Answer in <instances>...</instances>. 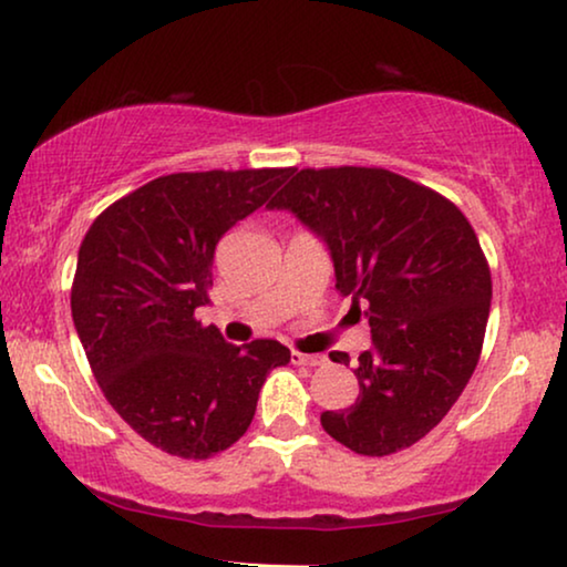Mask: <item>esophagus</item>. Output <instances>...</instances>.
<instances>
[{
    "mask_svg": "<svg viewBox=\"0 0 567 567\" xmlns=\"http://www.w3.org/2000/svg\"><path fill=\"white\" fill-rule=\"evenodd\" d=\"M291 363H297V367H322L324 355H309V353L293 351L291 353Z\"/></svg>",
    "mask_w": 567,
    "mask_h": 567,
    "instance_id": "esophagus-1",
    "label": "esophagus"
}]
</instances>
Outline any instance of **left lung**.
<instances>
[{
  "instance_id": "left-lung-1",
  "label": "left lung",
  "mask_w": 567,
  "mask_h": 567,
  "mask_svg": "<svg viewBox=\"0 0 567 567\" xmlns=\"http://www.w3.org/2000/svg\"><path fill=\"white\" fill-rule=\"evenodd\" d=\"M268 206L328 243L336 289L369 317L359 398L324 410L322 429L363 456L413 446L460 400L483 351L493 281L467 216L382 167L299 169Z\"/></svg>"
}]
</instances>
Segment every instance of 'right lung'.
<instances>
[{
	"label": "right lung",
	"instance_id": "add662e5",
	"mask_svg": "<svg viewBox=\"0 0 567 567\" xmlns=\"http://www.w3.org/2000/svg\"><path fill=\"white\" fill-rule=\"evenodd\" d=\"M293 167L173 173L105 208L80 245L72 317L105 400L162 452L208 460L250 429L278 340L231 346L196 320L224 231Z\"/></svg>",
	"mask_w": 567,
	"mask_h": 567
}]
</instances>
